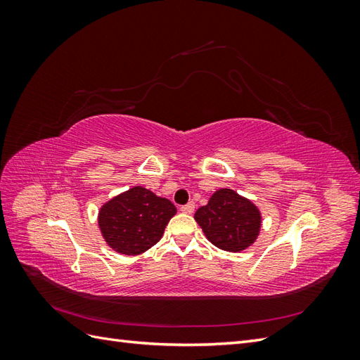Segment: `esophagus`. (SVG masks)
Instances as JSON below:
<instances>
[{"mask_svg": "<svg viewBox=\"0 0 360 360\" xmlns=\"http://www.w3.org/2000/svg\"><path fill=\"white\" fill-rule=\"evenodd\" d=\"M180 210H181L183 213L191 214V213H193V210H195V204H193V202H188L186 205H181Z\"/></svg>", "mask_w": 360, "mask_h": 360, "instance_id": "34e87169", "label": "esophagus"}]
</instances>
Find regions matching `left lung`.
I'll use <instances>...</instances> for the list:
<instances>
[{"label": "left lung", "mask_w": 360, "mask_h": 360, "mask_svg": "<svg viewBox=\"0 0 360 360\" xmlns=\"http://www.w3.org/2000/svg\"><path fill=\"white\" fill-rule=\"evenodd\" d=\"M193 217L207 240L226 252H242L252 246L263 225L257 204L228 188L213 192Z\"/></svg>", "instance_id": "8db88e82"}]
</instances>
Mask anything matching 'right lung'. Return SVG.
Segmentation results:
<instances>
[{"label": "right lung", "mask_w": 360, "mask_h": 360, "mask_svg": "<svg viewBox=\"0 0 360 360\" xmlns=\"http://www.w3.org/2000/svg\"><path fill=\"white\" fill-rule=\"evenodd\" d=\"M176 213V205L169 200L134 186L101 207L97 224L103 240L117 254L139 255L160 240Z\"/></svg>", "instance_id": "obj_1"}]
</instances>
